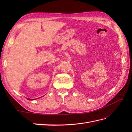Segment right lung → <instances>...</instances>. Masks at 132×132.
Segmentation results:
<instances>
[{
  "instance_id": "add662e5",
  "label": "right lung",
  "mask_w": 132,
  "mask_h": 132,
  "mask_svg": "<svg viewBox=\"0 0 132 132\" xmlns=\"http://www.w3.org/2000/svg\"><path fill=\"white\" fill-rule=\"evenodd\" d=\"M27 100H35V99H30V98H27Z\"/></svg>"
}]
</instances>
